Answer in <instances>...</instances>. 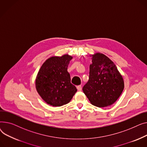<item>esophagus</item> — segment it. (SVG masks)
I'll return each instance as SVG.
<instances>
[{
    "label": "esophagus",
    "mask_w": 147,
    "mask_h": 147,
    "mask_svg": "<svg viewBox=\"0 0 147 147\" xmlns=\"http://www.w3.org/2000/svg\"><path fill=\"white\" fill-rule=\"evenodd\" d=\"M77 89H78V91H81L82 90V87H81V85H78V86H77Z\"/></svg>",
    "instance_id": "34e87169"
}]
</instances>
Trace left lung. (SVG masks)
<instances>
[{
    "mask_svg": "<svg viewBox=\"0 0 147 147\" xmlns=\"http://www.w3.org/2000/svg\"><path fill=\"white\" fill-rule=\"evenodd\" d=\"M88 82L82 88L83 92L91 104L98 107L113 105L124 89V80L115 64L106 55L96 53L90 55Z\"/></svg>",
    "mask_w": 147,
    "mask_h": 147,
    "instance_id": "left-lung-1",
    "label": "left lung"
}]
</instances>
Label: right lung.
<instances>
[{"instance_id": "obj_1", "label": "right lung", "mask_w": 147, "mask_h": 147, "mask_svg": "<svg viewBox=\"0 0 147 147\" xmlns=\"http://www.w3.org/2000/svg\"><path fill=\"white\" fill-rule=\"evenodd\" d=\"M72 56H52L41 65L36 78V88L47 104L54 107L69 102L77 91L67 71Z\"/></svg>"}]
</instances>
